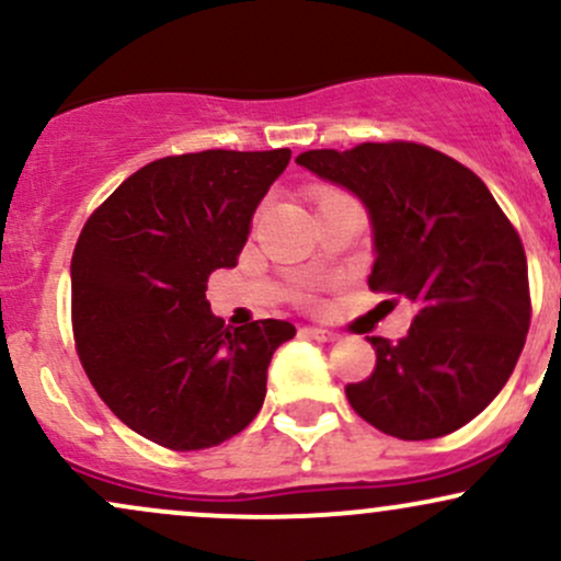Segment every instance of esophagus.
Instances as JSON below:
<instances>
[{
	"label": "esophagus",
	"mask_w": 561,
	"mask_h": 561,
	"mask_svg": "<svg viewBox=\"0 0 561 561\" xmlns=\"http://www.w3.org/2000/svg\"><path fill=\"white\" fill-rule=\"evenodd\" d=\"M306 334H311L313 340H319V343H334V340L340 337L337 332H330V330H321V327H306V330H302Z\"/></svg>",
	"instance_id": "1"
}]
</instances>
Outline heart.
<instances>
[{
  "label": "heart",
  "mask_w": 561,
  "mask_h": 561,
  "mask_svg": "<svg viewBox=\"0 0 561 561\" xmlns=\"http://www.w3.org/2000/svg\"><path fill=\"white\" fill-rule=\"evenodd\" d=\"M324 197H334V192H327V195H321V199H324Z\"/></svg>",
  "instance_id": "obj_1"
}]
</instances>
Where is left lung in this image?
I'll return each mask as SVG.
<instances>
[{"mask_svg": "<svg viewBox=\"0 0 561 561\" xmlns=\"http://www.w3.org/2000/svg\"><path fill=\"white\" fill-rule=\"evenodd\" d=\"M366 205L371 293L416 306L398 343L369 337L377 366L345 388L353 411L401 440L465 427L499 396L530 330L523 240L478 173L416 141L298 156ZM392 298V302H398Z\"/></svg>", "mask_w": 561, "mask_h": 561, "instance_id": "1", "label": "left lung"}]
</instances>
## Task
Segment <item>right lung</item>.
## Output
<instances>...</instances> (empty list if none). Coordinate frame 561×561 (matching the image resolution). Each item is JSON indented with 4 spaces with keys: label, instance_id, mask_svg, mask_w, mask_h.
Listing matches in <instances>:
<instances>
[{
    "label": "right lung",
    "instance_id": "1",
    "mask_svg": "<svg viewBox=\"0 0 561 561\" xmlns=\"http://www.w3.org/2000/svg\"><path fill=\"white\" fill-rule=\"evenodd\" d=\"M289 156L152 160L83 224L70 261L76 353L107 409L158 446L199 450L242 433L263 405L274 351L295 337L282 319L231 332L205 300L208 276L237 266Z\"/></svg>",
    "mask_w": 561,
    "mask_h": 561
}]
</instances>
